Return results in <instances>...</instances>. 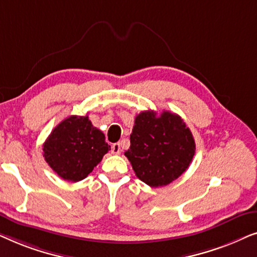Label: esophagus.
<instances>
[{"label":"esophagus","mask_w":257,"mask_h":257,"mask_svg":"<svg viewBox=\"0 0 257 257\" xmlns=\"http://www.w3.org/2000/svg\"><path fill=\"white\" fill-rule=\"evenodd\" d=\"M111 151H112V153H113V154H120V152H121L120 144H119V143L113 144V145H112V147H111Z\"/></svg>","instance_id":"obj_1"}]
</instances>
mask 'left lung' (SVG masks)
Here are the masks:
<instances>
[{"mask_svg":"<svg viewBox=\"0 0 257 257\" xmlns=\"http://www.w3.org/2000/svg\"><path fill=\"white\" fill-rule=\"evenodd\" d=\"M125 156L136 175L151 187L177 180L192 163L195 142L180 115L144 111L135 119Z\"/></svg>","mask_w":257,"mask_h":257,"instance_id":"8db88e82","label":"left lung"}]
</instances>
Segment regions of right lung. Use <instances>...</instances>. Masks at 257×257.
<instances>
[{
  "label": "right lung",
  "instance_id": "obj_1",
  "mask_svg": "<svg viewBox=\"0 0 257 257\" xmlns=\"http://www.w3.org/2000/svg\"><path fill=\"white\" fill-rule=\"evenodd\" d=\"M110 150L104 133L87 115H70L45 140L43 157L62 179L77 182L85 179Z\"/></svg>",
  "mask_w": 257,
  "mask_h": 257
}]
</instances>
